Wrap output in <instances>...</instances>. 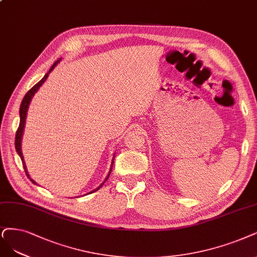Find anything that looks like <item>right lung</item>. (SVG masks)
Masks as SVG:
<instances>
[{
  "instance_id": "add662e5",
  "label": "right lung",
  "mask_w": 257,
  "mask_h": 257,
  "mask_svg": "<svg viewBox=\"0 0 257 257\" xmlns=\"http://www.w3.org/2000/svg\"><path fill=\"white\" fill-rule=\"evenodd\" d=\"M60 61V59L59 60H57L53 65H52V68L50 69V71L47 72L45 75H44V77L38 82V83H36L34 87L28 91L26 94H25V96H24V98H23V100H22V102H21V107H20V125H19V128H18V130H17V134H16V140H15V145H16V150H17V153H18V155L20 156V158H21V160H22V164H23V167H24V170H25V174H26V176L28 177V179L31 180V181L34 183V184H36V182L34 181V180L30 177V175H28V173H27V169H26V165H25V162H24V158H23V155H22V150H21V142H22V136H23V131H24V127H25V121H26V115H27V110H28V106H30V102H31V100H32V98H33V96L35 95V93L39 90V88L41 87V85L44 83V81L46 80V78H47V76H49V74L54 70V68L55 66L57 65V63H58ZM112 165H113V161H112V164H111V168H110V172H109V174H108V176H107V178H106V180L109 178V175H110V173H111V170H112ZM106 180H104V181H106ZM104 183V182H103ZM103 183L100 185V186H98L96 189H95V191H93V192H96V191H98V189L103 185ZM93 192H91V193H93Z\"/></svg>"
}]
</instances>
